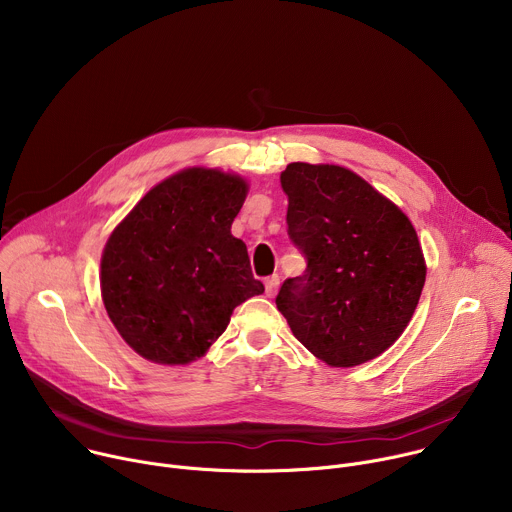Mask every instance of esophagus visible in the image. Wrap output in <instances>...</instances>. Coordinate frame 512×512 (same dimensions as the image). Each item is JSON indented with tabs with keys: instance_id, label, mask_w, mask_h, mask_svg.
<instances>
[{
	"instance_id": "esophagus-1",
	"label": "esophagus",
	"mask_w": 512,
	"mask_h": 512,
	"mask_svg": "<svg viewBox=\"0 0 512 512\" xmlns=\"http://www.w3.org/2000/svg\"><path fill=\"white\" fill-rule=\"evenodd\" d=\"M277 287H279V275H271V277H267V279H265V294H267L269 298H271V296H275Z\"/></svg>"
}]
</instances>
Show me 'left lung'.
Masks as SVG:
<instances>
[{
  "label": "left lung",
  "instance_id": "left-lung-1",
  "mask_svg": "<svg viewBox=\"0 0 512 512\" xmlns=\"http://www.w3.org/2000/svg\"><path fill=\"white\" fill-rule=\"evenodd\" d=\"M287 235L304 275L275 298L294 336L330 367H356L407 328L425 283L409 218L354 172L294 162L281 172Z\"/></svg>",
  "mask_w": 512,
  "mask_h": 512
}]
</instances>
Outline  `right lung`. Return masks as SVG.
I'll return each mask as SVG.
<instances>
[{
    "instance_id": "add662e5",
    "label": "right lung",
    "mask_w": 512,
    "mask_h": 512,
    "mask_svg": "<svg viewBox=\"0 0 512 512\" xmlns=\"http://www.w3.org/2000/svg\"><path fill=\"white\" fill-rule=\"evenodd\" d=\"M247 182L182 170L145 194L101 257L105 310L123 340L158 364H188L221 336L233 310L265 291L231 235Z\"/></svg>"
}]
</instances>
